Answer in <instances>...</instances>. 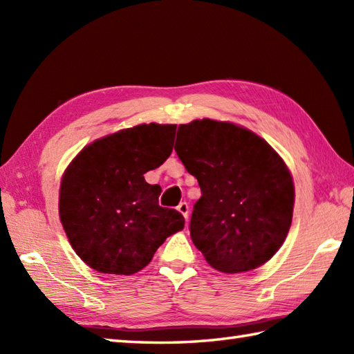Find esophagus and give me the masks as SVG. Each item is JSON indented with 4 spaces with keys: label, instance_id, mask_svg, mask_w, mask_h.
Segmentation results:
<instances>
[{
    "label": "esophagus",
    "instance_id": "1",
    "mask_svg": "<svg viewBox=\"0 0 354 354\" xmlns=\"http://www.w3.org/2000/svg\"><path fill=\"white\" fill-rule=\"evenodd\" d=\"M178 212L185 217V221H189V204H187V202H181V204L178 205Z\"/></svg>",
    "mask_w": 354,
    "mask_h": 354
}]
</instances>
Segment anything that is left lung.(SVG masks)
Wrapping results in <instances>:
<instances>
[{
    "label": "left lung",
    "instance_id": "8db88e82",
    "mask_svg": "<svg viewBox=\"0 0 354 354\" xmlns=\"http://www.w3.org/2000/svg\"><path fill=\"white\" fill-rule=\"evenodd\" d=\"M175 150L198 179L190 236L209 266L225 274L261 266L280 250L293 212V183L259 135L204 118L178 127Z\"/></svg>",
    "mask_w": 354,
    "mask_h": 354
}]
</instances>
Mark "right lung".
I'll use <instances>...</instances> for the list:
<instances>
[{
    "instance_id": "right-lung-1",
    "label": "right lung",
    "mask_w": 354,
    "mask_h": 354,
    "mask_svg": "<svg viewBox=\"0 0 354 354\" xmlns=\"http://www.w3.org/2000/svg\"><path fill=\"white\" fill-rule=\"evenodd\" d=\"M175 124H140L95 140L64 173L59 214L73 250L102 274L131 275L147 266L184 216L160 207L161 187L145 173L167 160Z\"/></svg>"
}]
</instances>
